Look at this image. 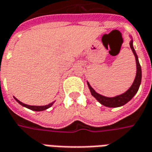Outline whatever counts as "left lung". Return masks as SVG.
Wrapping results in <instances>:
<instances>
[{"instance_id": "left-lung-1", "label": "left lung", "mask_w": 152, "mask_h": 152, "mask_svg": "<svg viewBox=\"0 0 152 152\" xmlns=\"http://www.w3.org/2000/svg\"><path fill=\"white\" fill-rule=\"evenodd\" d=\"M129 37L131 38V40L129 42V46L130 48L132 50L133 53L135 56V61H136V75H135V78L134 82H133L131 87H129V89L126 91V92L122 93L121 95L118 96H114V97H107V96H104L97 93L93 89L91 86L90 85L88 82L87 83V86L89 87V90L92 96H94L96 98L99 103H100L102 105L108 107V108H118L121 106L125 105L126 103L132 99L133 97L136 95V93L138 92V88L140 87V84H141V80H142V69L139 61H138V57L137 53L135 52L134 48V45H133V39L131 37V35H129Z\"/></svg>"}]
</instances>
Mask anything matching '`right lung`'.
<instances>
[{
	"label": "right lung",
	"mask_w": 152,
	"mask_h": 152,
	"mask_svg": "<svg viewBox=\"0 0 152 152\" xmlns=\"http://www.w3.org/2000/svg\"><path fill=\"white\" fill-rule=\"evenodd\" d=\"M14 98L15 99V100H16L19 104L22 105V106L25 107V108H29V109H31V110H32V111H36V112H40V111H44V110H46V109H48V108H50L51 106L55 103V101H53L47 105H43V106H35V105H28V104H23V102L19 101V100H18L17 98H15L14 96Z\"/></svg>",
	"instance_id": "right-lung-1"
}]
</instances>
